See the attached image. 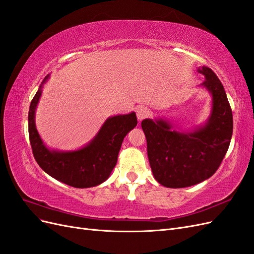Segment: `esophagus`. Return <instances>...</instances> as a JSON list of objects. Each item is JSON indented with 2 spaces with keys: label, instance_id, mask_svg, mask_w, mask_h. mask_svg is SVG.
I'll use <instances>...</instances> for the list:
<instances>
[{
  "label": "esophagus",
  "instance_id": "1",
  "mask_svg": "<svg viewBox=\"0 0 254 254\" xmlns=\"http://www.w3.org/2000/svg\"><path fill=\"white\" fill-rule=\"evenodd\" d=\"M149 110L146 108V107H139V108L136 109V117H137V120H139L140 122L142 120H144L145 118H147L149 115Z\"/></svg>",
  "mask_w": 254,
  "mask_h": 254
}]
</instances>
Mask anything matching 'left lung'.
Returning <instances> with one entry per match:
<instances>
[{"mask_svg": "<svg viewBox=\"0 0 254 254\" xmlns=\"http://www.w3.org/2000/svg\"><path fill=\"white\" fill-rule=\"evenodd\" d=\"M200 84L212 96L210 117L191 130L174 128L164 119H145L142 129L155 179L161 186L181 189L209 179L218 170L233 132V117L224 86L207 66L198 67Z\"/></svg>", "mask_w": 254, "mask_h": 254, "instance_id": "obj_1", "label": "left lung"}]
</instances>
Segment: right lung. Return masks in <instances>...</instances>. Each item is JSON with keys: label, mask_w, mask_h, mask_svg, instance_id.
<instances>
[{"label": "right lung", "mask_w": 254, "mask_h": 254, "mask_svg": "<svg viewBox=\"0 0 254 254\" xmlns=\"http://www.w3.org/2000/svg\"><path fill=\"white\" fill-rule=\"evenodd\" d=\"M49 78L50 75L45 76L29 106L28 133L34 157L45 173L60 182L77 189L96 187L109 178L117 165L123 140L137 124L136 115L131 112L108 118L93 139L77 150L50 149L35 123L37 105Z\"/></svg>", "instance_id": "obj_1"}]
</instances>
